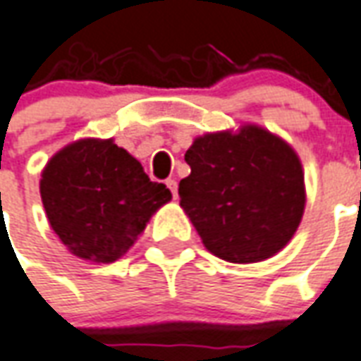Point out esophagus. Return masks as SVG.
<instances>
[{"instance_id":"esophagus-1","label":"esophagus","mask_w":361,"mask_h":361,"mask_svg":"<svg viewBox=\"0 0 361 361\" xmlns=\"http://www.w3.org/2000/svg\"><path fill=\"white\" fill-rule=\"evenodd\" d=\"M165 185L169 186V190H171V192H173V196L176 198V180L175 178H167V183H165Z\"/></svg>"}]
</instances>
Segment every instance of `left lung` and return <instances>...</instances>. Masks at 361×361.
<instances>
[{"label": "left lung", "mask_w": 361, "mask_h": 361, "mask_svg": "<svg viewBox=\"0 0 361 361\" xmlns=\"http://www.w3.org/2000/svg\"><path fill=\"white\" fill-rule=\"evenodd\" d=\"M180 206L206 249L227 262H258L283 249L305 208L303 171L283 140L258 126L194 140L185 153Z\"/></svg>", "instance_id": "left-lung-1"}]
</instances>
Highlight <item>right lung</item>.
I'll list each match as a JSON object with an SVG mask.
<instances>
[{
	"label": "right lung",
	"instance_id": "obj_1",
	"mask_svg": "<svg viewBox=\"0 0 361 361\" xmlns=\"http://www.w3.org/2000/svg\"><path fill=\"white\" fill-rule=\"evenodd\" d=\"M40 196L56 235L93 262H114L173 196L112 140H79L48 161Z\"/></svg>",
	"mask_w": 361,
	"mask_h": 361
}]
</instances>
